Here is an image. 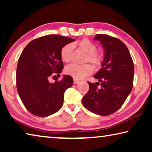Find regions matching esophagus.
Here are the masks:
<instances>
[{"label":"esophagus","mask_w":152,"mask_h":152,"mask_svg":"<svg viewBox=\"0 0 152 152\" xmlns=\"http://www.w3.org/2000/svg\"><path fill=\"white\" fill-rule=\"evenodd\" d=\"M79 82V80H77V79H74V84H77L78 83V82Z\"/></svg>","instance_id":"34e87169"}]
</instances>
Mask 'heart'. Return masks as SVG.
<instances>
[{
	"mask_svg": "<svg viewBox=\"0 0 152 152\" xmlns=\"http://www.w3.org/2000/svg\"><path fill=\"white\" fill-rule=\"evenodd\" d=\"M74 45L78 47L86 53V56L84 58V61H88L91 63L94 67H99L101 65L102 55L101 53L97 52V46L88 39H83L80 42L75 43ZM74 45L72 43L63 46L60 51V56L61 60L66 63H68L72 60ZM93 70L90 64H86L82 65L78 64H72L67 66L65 69V72L69 76H71L75 79L83 78L86 76L91 74Z\"/></svg>",
	"mask_w": 152,
	"mask_h": 152,
	"instance_id": "heart-1",
	"label": "heart"
}]
</instances>
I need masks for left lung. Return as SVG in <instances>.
<instances>
[{
  "label": "left lung",
  "instance_id": "obj_1",
  "mask_svg": "<svg viewBox=\"0 0 152 152\" xmlns=\"http://www.w3.org/2000/svg\"><path fill=\"white\" fill-rule=\"evenodd\" d=\"M94 40L101 42L104 57L102 68L94 76L99 82H88L89 91L82 98V104L89 111L107 116L119 110L132 92L134 65L127 46L120 39L97 34Z\"/></svg>",
  "mask_w": 152,
  "mask_h": 152
}]
</instances>
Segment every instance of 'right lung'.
Listing matches in <instances>:
<instances>
[{
  "instance_id": "add662e5",
  "label": "right lung",
  "mask_w": 152,
  "mask_h": 152,
  "mask_svg": "<svg viewBox=\"0 0 152 152\" xmlns=\"http://www.w3.org/2000/svg\"><path fill=\"white\" fill-rule=\"evenodd\" d=\"M74 41L49 35L32 40L22 51L17 68V88L24 106L33 115L45 117L62 107L64 92L72 86V78L64 75L62 80L54 83L48 79L61 72V48Z\"/></svg>"
}]
</instances>
